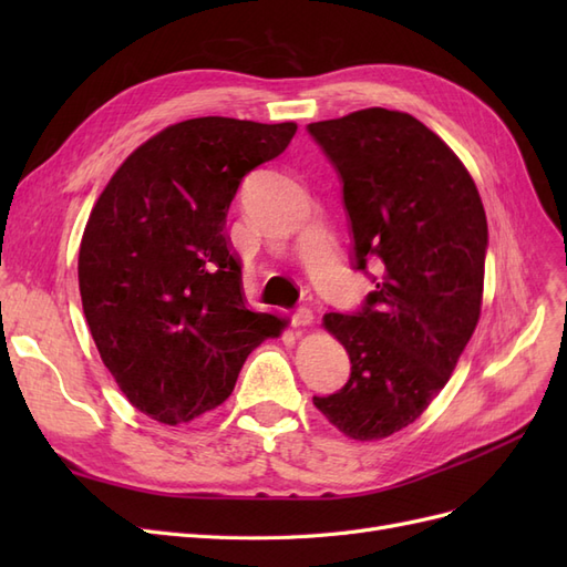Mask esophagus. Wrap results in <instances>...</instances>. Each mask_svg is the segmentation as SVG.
<instances>
[{
	"instance_id": "obj_1",
	"label": "esophagus",
	"mask_w": 567,
	"mask_h": 567,
	"mask_svg": "<svg viewBox=\"0 0 567 567\" xmlns=\"http://www.w3.org/2000/svg\"><path fill=\"white\" fill-rule=\"evenodd\" d=\"M290 321H293V326H310L315 321V315L312 310H307V307H298V310L290 315Z\"/></svg>"
}]
</instances>
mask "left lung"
<instances>
[{"instance_id": "left-lung-1", "label": "left lung", "mask_w": 567, "mask_h": 567, "mask_svg": "<svg viewBox=\"0 0 567 567\" xmlns=\"http://www.w3.org/2000/svg\"><path fill=\"white\" fill-rule=\"evenodd\" d=\"M307 132L340 177L354 269H383L362 310L323 317L352 369L315 406L352 440H383L423 414L468 346L487 217L468 169L414 115L364 109Z\"/></svg>"}]
</instances>
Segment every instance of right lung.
<instances>
[{"label": "right lung", "instance_id": "obj_1", "mask_svg": "<svg viewBox=\"0 0 567 567\" xmlns=\"http://www.w3.org/2000/svg\"><path fill=\"white\" fill-rule=\"evenodd\" d=\"M298 125L194 117L117 167L82 234L78 279L96 350L142 414L167 425L225 402L248 354L286 326L246 307L225 234L244 177Z\"/></svg>", "mask_w": 567, "mask_h": 567}]
</instances>
